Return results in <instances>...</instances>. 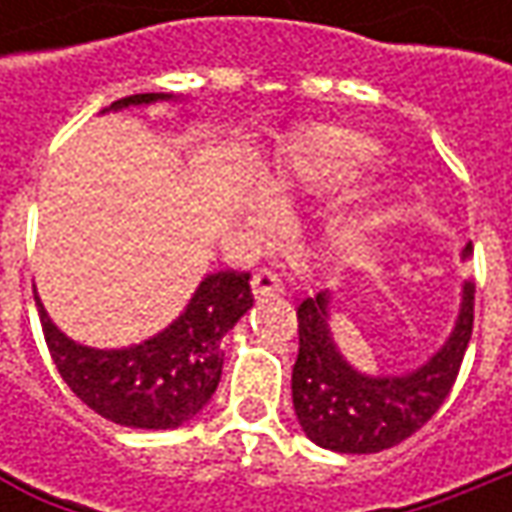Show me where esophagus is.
Masks as SVG:
<instances>
[{
  "label": "esophagus",
  "instance_id": "esophagus-1",
  "mask_svg": "<svg viewBox=\"0 0 512 512\" xmlns=\"http://www.w3.org/2000/svg\"><path fill=\"white\" fill-rule=\"evenodd\" d=\"M250 287H253V296H279L285 287H282V279L276 276V273H270V270H259L256 276H253V282H250Z\"/></svg>",
  "mask_w": 512,
  "mask_h": 512
}]
</instances>
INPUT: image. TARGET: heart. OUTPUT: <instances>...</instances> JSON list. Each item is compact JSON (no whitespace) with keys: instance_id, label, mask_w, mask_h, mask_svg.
Wrapping results in <instances>:
<instances>
[{"instance_id":"1","label":"heart","mask_w":512,"mask_h":512,"mask_svg":"<svg viewBox=\"0 0 512 512\" xmlns=\"http://www.w3.org/2000/svg\"><path fill=\"white\" fill-rule=\"evenodd\" d=\"M379 165V148L350 130H313L296 145L285 168L273 170L265 179L262 193H247L242 202V219L247 230L267 239L279 227V213L293 207L299 190H330L353 182L364 170ZM382 227V207L364 205L339 219L333 242L342 250H356Z\"/></svg>"}]
</instances>
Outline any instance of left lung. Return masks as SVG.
<instances>
[{
    "mask_svg": "<svg viewBox=\"0 0 512 512\" xmlns=\"http://www.w3.org/2000/svg\"><path fill=\"white\" fill-rule=\"evenodd\" d=\"M470 253V245L462 250ZM473 293L462 302L442 347L404 373H362L344 359L330 330V290L296 307L299 356L293 364V410L305 436L333 453H379L404 442L433 419L459 376L473 333Z\"/></svg>",
    "mask_w": 512,
    "mask_h": 512,
    "instance_id": "left-lung-1",
    "label": "left lung"
}]
</instances>
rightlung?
Listing matches in <instances>:
<instances>
[{"label":"right lung","mask_w":512,"mask_h":512,"mask_svg":"<svg viewBox=\"0 0 512 512\" xmlns=\"http://www.w3.org/2000/svg\"><path fill=\"white\" fill-rule=\"evenodd\" d=\"M173 99V93H133L102 113ZM33 299L50 359L65 384L102 419L142 430L182 427L210 402L225 364L222 339L253 307L250 273H207L165 330L139 344L99 350L73 342L53 325L36 287Z\"/></svg>","instance_id":"1"}]
</instances>
